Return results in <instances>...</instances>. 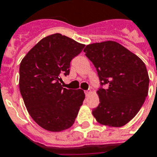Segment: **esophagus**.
<instances>
[{
	"label": "esophagus",
	"instance_id": "1",
	"mask_svg": "<svg viewBox=\"0 0 157 157\" xmlns=\"http://www.w3.org/2000/svg\"><path fill=\"white\" fill-rule=\"evenodd\" d=\"M90 93H91L90 90H86V91H85V94H86V96L90 95Z\"/></svg>",
	"mask_w": 157,
	"mask_h": 157
}]
</instances>
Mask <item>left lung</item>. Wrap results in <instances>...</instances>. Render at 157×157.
Returning a JSON list of instances; mask_svg holds the SVG:
<instances>
[{
  "label": "left lung",
  "instance_id": "8db88e82",
  "mask_svg": "<svg viewBox=\"0 0 157 157\" xmlns=\"http://www.w3.org/2000/svg\"><path fill=\"white\" fill-rule=\"evenodd\" d=\"M97 69L101 85L99 104L92 111L96 121L109 127H121L139 112L148 94L146 66L136 54L119 43L107 40L84 49Z\"/></svg>",
  "mask_w": 157,
  "mask_h": 157
}]
</instances>
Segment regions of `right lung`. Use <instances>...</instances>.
I'll return each mask as SVG.
<instances>
[{
	"label": "right lung",
	"instance_id": "1",
	"mask_svg": "<svg viewBox=\"0 0 157 157\" xmlns=\"http://www.w3.org/2000/svg\"><path fill=\"white\" fill-rule=\"evenodd\" d=\"M85 45L55 33L33 46L19 66V90L28 113L41 128L60 132L72 125L86 98L84 91L67 90L59 81L69 74L70 62Z\"/></svg>",
	"mask_w": 157,
	"mask_h": 157
}]
</instances>
